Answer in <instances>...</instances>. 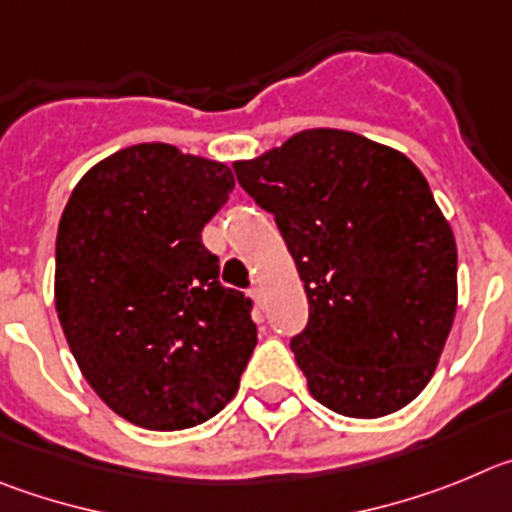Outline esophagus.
Returning <instances> with one entry per match:
<instances>
[{"mask_svg": "<svg viewBox=\"0 0 512 512\" xmlns=\"http://www.w3.org/2000/svg\"><path fill=\"white\" fill-rule=\"evenodd\" d=\"M250 296H252V301L257 303V308H262V306H265V293H262V288H260V285H255V288L250 290Z\"/></svg>", "mask_w": 512, "mask_h": 512, "instance_id": "esophagus-1", "label": "esophagus"}]
</instances>
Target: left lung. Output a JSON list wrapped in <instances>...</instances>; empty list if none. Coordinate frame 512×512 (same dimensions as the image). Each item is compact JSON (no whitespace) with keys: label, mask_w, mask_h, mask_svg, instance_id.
Listing matches in <instances>:
<instances>
[{"label":"left lung","mask_w":512,"mask_h":512,"mask_svg":"<svg viewBox=\"0 0 512 512\" xmlns=\"http://www.w3.org/2000/svg\"><path fill=\"white\" fill-rule=\"evenodd\" d=\"M234 173L306 288L290 349L313 398L349 418L411 403L457 313V242L421 170L354 132L306 130Z\"/></svg>","instance_id":"obj_1"}]
</instances>
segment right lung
Listing matches in <instances>:
<instances>
[{"mask_svg": "<svg viewBox=\"0 0 512 512\" xmlns=\"http://www.w3.org/2000/svg\"><path fill=\"white\" fill-rule=\"evenodd\" d=\"M232 191L224 163L145 142L94 165L63 209L58 319L96 395L135 426L191 428L237 393L252 301L201 242Z\"/></svg>", "mask_w": 512, "mask_h": 512, "instance_id": "obj_1", "label": "right lung"}]
</instances>
